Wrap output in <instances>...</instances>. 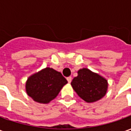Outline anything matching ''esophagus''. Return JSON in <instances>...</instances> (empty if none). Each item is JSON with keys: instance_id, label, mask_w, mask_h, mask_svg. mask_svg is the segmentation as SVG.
<instances>
[{"instance_id": "34e87169", "label": "esophagus", "mask_w": 131, "mask_h": 131, "mask_svg": "<svg viewBox=\"0 0 131 131\" xmlns=\"http://www.w3.org/2000/svg\"><path fill=\"white\" fill-rule=\"evenodd\" d=\"M67 81H68V83H70L71 82V80H72V78H71V77H67Z\"/></svg>"}]
</instances>
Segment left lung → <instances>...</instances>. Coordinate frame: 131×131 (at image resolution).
Listing matches in <instances>:
<instances>
[{
    "instance_id": "left-lung-1",
    "label": "left lung",
    "mask_w": 131,
    "mask_h": 131,
    "mask_svg": "<svg viewBox=\"0 0 131 131\" xmlns=\"http://www.w3.org/2000/svg\"><path fill=\"white\" fill-rule=\"evenodd\" d=\"M71 84L78 95L87 102H93L103 97L108 85L105 79L86 68L78 71V76Z\"/></svg>"
}]
</instances>
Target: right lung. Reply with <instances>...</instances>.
<instances>
[{
  "mask_svg": "<svg viewBox=\"0 0 131 131\" xmlns=\"http://www.w3.org/2000/svg\"><path fill=\"white\" fill-rule=\"evenodd\" d=\"M67 81L60 72L44 69L30 77L26 83L28 95L39 103H48L54 99Z\"/></svg>",
  "mask_w": 131,
  "mask_h": 131,
  "instance_id": "right-lung-1",
  "label": "right lung"
}]
</instances>
